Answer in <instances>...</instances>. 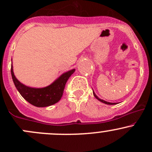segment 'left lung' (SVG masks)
<instances>
[{"instance_id":"8db88e82","label":"left lung","mask_w":152,"mask_h":152,"mask_svg":"<svg viewBox=\"0 0 152 152\" xmlns=\"http://www.w3.org/2000/svg\"><path fill=\"white\" fill-rule=\"evenodd\" d=\"M93 96H95V97L96 98V99H98V100L99 101H100V102H102V103H104V104H110V105H113V104H115V103H110V102H106V101H104V100H103V99H99V97H98L97 96H96V93H94V92H93Z\"/></svg>"}]
</instances>
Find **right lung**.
<instances>
[{"mask_svg":"<svg viewBox=\"0 0 152 152\" xmlns=\"http://www.w3.org/2000/svg\"><path fill=\"white\" fill-rule=\"evenodd\" d=\"M74 71L75 69H73L63 73L51 85L47 87L42 88H34L20 83L14 74L12 64L11 67L12 80L17 90L28 103L37 107H48L57 103L63 95L67 81Z\"/></svg>","mask_w":152,"mask_h":152,"instance_id":"add662e5","label":"right lung"}]
</instances>
